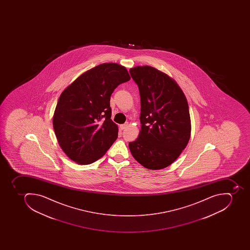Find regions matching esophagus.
<instances>
[{
	"mask_svg": "<svg viewBox=\"0 0 250 250\" xmlns=\"http://www.w3.org/2000/svg\"><path fill=\"white\" fill-rule=\"evenodd\" d=\"M128 126V124L127 123H126V124H122V125H120V129L121 130H124L125 128L127 127Z\"/></svg>",
	"mask_w": 250,
	"mask_h": 250,
	"instance_id": "34e87169",
	"label": "esophagus"
}]
</instances>
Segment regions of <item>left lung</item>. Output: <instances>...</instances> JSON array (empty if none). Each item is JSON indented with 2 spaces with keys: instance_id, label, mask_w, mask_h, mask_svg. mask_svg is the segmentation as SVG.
Instances as JSON below:
<instances>
[{
  "instance_id": "obj_1",
  "label": "left lung",
  "mask_w": 250,
  "mask_h": 250,
  "mask_svg": "<svg viewBox=\"0 0 250 250\" xmlns=\"http://www.w3.org/2000/svg\"><path fill=\"white\" fill-rule=\"evenodd\" d=\"M130 73L139 88L142 124L138 138L129 143L130 152L147 169L167 167L190 139L187 99L173 79L153 67L136 66Z\"/></svg>"
}]
</instances>
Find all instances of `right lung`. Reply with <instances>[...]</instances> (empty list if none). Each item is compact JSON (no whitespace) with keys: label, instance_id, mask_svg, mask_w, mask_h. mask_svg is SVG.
I'll use <instances>...</instances> for the list:
<instances>
[{"label":"right lung","instance_id":"right-lung-1","mask_svg":"<svg viewBox=\"0 0 250 250\" xmlns=\"http://www.w3.org/2000/svg\"><path fill=\"white\" fill-rule=\"evenodd\" d=\"M126 68L103 63L76 79L59 97L53 127L59 146L79 164H91L103 157L118 137L111 120L110 97L130 81Z\"/></svg>","mask_w":250,"mask_h":250}]
</instances>
